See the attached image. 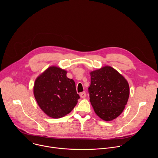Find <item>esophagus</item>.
Returning a JSON list of instances; mask_svg holds the SVG:
<instances>
[{"label": "esophagus", "instance_id": "obj_1", "mask_svg": "<svg viewBox=\"0 0 158 158\" xmlns=\"http://www.w3.org/2000/svg\"><path fill=\"white\" fill-rule=\"evenodd\" d=\"M80 96H81V98H85V97H86V93H85V92H82V93H81V94H80Z\"/></svg>", "mask_w": 158, "mask_h": 158}]
</instances>
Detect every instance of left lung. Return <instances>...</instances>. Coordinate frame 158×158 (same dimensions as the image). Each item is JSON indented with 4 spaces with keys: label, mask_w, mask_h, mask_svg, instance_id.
I'll return each instance as SVG.
<instances>
[{
    "label": "left lung",
    "mask_w": 158,
    "mask_h": 158,
    "mask_svg": "<svg viewBox=\"0 0 158 158\" xmlns=\"http://www.w3.org/2000/svg\"><path fill=\"white\" fill-rule=\"evenodd\" d=\"M90 75L88 92L96 114L106 121L116 119L122 113L129 99L127 81L110 66L92 71Z\"/></svg>",
    "instance_id": "1"
}]
</instances>
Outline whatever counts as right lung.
<instances>
[{"label":"right lung","instance_id":"1","mask_svg":"<svg viewBox=\"0 0 158 158\" xmlns=\"http://www.w3.org/2000/svg\"><path fill=\"white\" fill-rule=\"evenodd\" d=\"M66 74V71L51 66L35 81V99L42 111L51 118H60L69 114L80 98L75 82Z\"/></svg>","mask_w":158,"mask_h":158}]
</instances>
